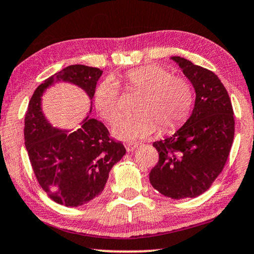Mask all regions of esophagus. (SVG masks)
<instances>
[{"mask_svg": "<svg viewBox=\"0 0 254 254\" xmlns=\"http://www.w3.org/2000/svg\"><path fill=\"white\" fill-rule=\"evenodd\" d=\"M138 146H139V144H137V142H134V144H127L126 148L128 153H131V152H133L134 149L138 147Z\"/></svg>", "mask_w": 254, "mask_h": 254, "instance_id": "obj_1", "label": "esophagus"}]
</instances>
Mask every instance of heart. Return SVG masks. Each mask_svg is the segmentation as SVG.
<instances>
[{"label": "heart", "instance_id": "1", "mask_svg": "<svg viewBox=\"0 0 254 254\" xmlns=\"http://www.w3.org/2000/svg\"><path fill=\"white\" fill-rule=\"evenodd\" d=\"M127 88L141 92L135 114L123 117L113 127L119 140L138 141L152 135L160 127L167 131L185 119L192 103V90L183 78L173 77L156 65L140 66L124 76ZM94 106L100 117L113 123L120 116V91L110 78L102 80L94 91Z\"/></svg>", "mask_w": 254, "mask_h": 254}]
</instances>
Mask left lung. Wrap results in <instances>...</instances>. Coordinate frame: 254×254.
I'll return each mask as SVG.
<instances>
[{"label": "left lung", "mask_w": 254, "mask_h": 254, "mask_svg": "<svg viewBox=\"0 0 254 254\" xmlns=\"http://www.w3.org/2000/svg\"><path fill=\"white\" fill-rule=\"evenodd\" d=\"M170 60L193 86L194 106L174 134L153 142L159 162L149 182L164 197L195 198L208 190L227 162L235 134L234 110L215 73L183 57Z\"/></svg>", "instance_id": "left-lung-1"}]
</instances>
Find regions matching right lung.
Here are the masks:
<instances>
[{"label": "right lung", "instance_id": "right-lung-1", "mask_svg": "<svg viewBox=\"0 0 254 254\" xmlns=\"http://www.w3.org/2000/svg\"><path fill=\"white\" fill-rule=\"evenodd\" d=\"M102 72L81 64L66 66L39 85L25 114V147L35 177L49 197L66 207L81 206L101 194L114 164L127 153L100 121L90 117ZM60 82L79 87L91 101L90 112L76 130L55 127L43 113L42 98Z\"/></svg>", "mask_w": 254, "mask_h": 254}]
</instances>
